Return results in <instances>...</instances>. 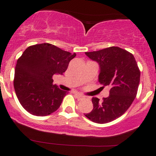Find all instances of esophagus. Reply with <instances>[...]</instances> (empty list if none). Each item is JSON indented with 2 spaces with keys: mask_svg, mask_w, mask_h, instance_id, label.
Instances as JSON below:
<instances>
[{
  "mask_svg": "<svg viewBox=\"0 0 156 156\" xmlns=\"http://www.w3.org/2000/svg\"><path fill=\"white\" fill-rule=\"evenodd\" d=\"M74 94L75 96L76 97V98H78V100H82L84 98V97L83 95H81V94H78V93H74Z\"/></svg>",
  "mask_w": 156,
  "mask_h": 156,
  "instance_id": "34e87169",
  "label": "esophagus"
}]
</instances>
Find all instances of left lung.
Wrapping results in <instances>:
<instances>
[{"label": "left lung", "instance_id": "1", "mask_svg": "<svg viewBox=\"0 0 156 156\" xmlns=\"http://www.w3.org/2000/svg\"><path fill=\"white\" fill-rule=\"evenodd\" d=\"M90 59L99 64L98 81L110 88L109 96L103 101L93 98V109L85 116L99 124L110 122L128 110L136 96L140 71L133 55L119 47L86 52Z\"/></svg>", "mask_w": 156, "mask_h": 156}]
</instances>
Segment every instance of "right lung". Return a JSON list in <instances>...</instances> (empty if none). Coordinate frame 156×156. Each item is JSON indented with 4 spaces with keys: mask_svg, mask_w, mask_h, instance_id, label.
<instances>
[{
    "mask_svg": "<svg viewBox=\"0 0 156 156\" xmlns=\"http://www.w3.org/2000/svg\"><path fill=\"white\" fill-rule=\"evenodd\" d=\"M76 53L48 43L30 46L15 67L14 87L20 103L35 116H47L60 107L67 94L55 84L53 76L62 75Z\"/></svg>",
    "mask_w": 156,
    "mask_h": 156,
    "instance_id": "add662e5",
    "label": "right lung"
}]
</instances>
